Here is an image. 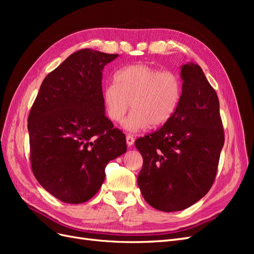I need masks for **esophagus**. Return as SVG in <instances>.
<instances>
[{"instance_id":"obj_1","label":"esophagus","mask_w":254,"mask_h":254,"mask_svg":"<svg viewBox=\"0 0 254 254\" xmlns=\"http://www.w3.org/2000/svg\"><path fill=\"white\" fill-rule=\"evenodd\" d=\"M126 143H127V145L128 146H131V145H133V143H134V137L132 136V135H127L126 136Z\"/></svg>"}]
</instances>
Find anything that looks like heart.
I'll return each instance as SVG.
<instances>
[{
  "instance_id": "1",
  "label": "heart",
  "mask_w": 254,
  "mask_h": 254,
  "mask_svg": "<svg viewBox=\"0 0 254 254\" xmlns=\"http://www.w3.org/2000/svg\"><path fill=\"white\" fill-rule=\"evenodd\" d=\"M182 95L178 75L148 64L126 66L115 75V83L107 84L103 101L108 118L121 123L130 108L132 112L124 122L128 131H139L162 126L175 114Z\"/></svg>"
}]
</instances>
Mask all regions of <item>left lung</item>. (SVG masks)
Here are the masks:
<instances>
[{
  "label": "left lung",
  "instance_id": "1",
  "mask_svg": "<svg viewBox=\"0 0 254 254\" xmlns=\"http://www.w3.org/2000/svg\"><path fill=\"white\" fill-rule=\"evenodd\" d=\"M181 77L182 95L173 118L134 143L143 157L141 193L163 212L187 209L210 190L225 143L218 97L202 68L184 64Z\"/></svg>",
  "mask_w": 254,
  "mask_h": 254
}]
</instances>
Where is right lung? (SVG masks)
<instances>
[{
    "label": "right lung",
    "mask_w": 254,
    "mask_h": 254,
    "mask_svg": "<svg viewBox=\"0 0 254 254\" xmlns=\"http://www.w3.org/2000/svg\"><path fill=\"white\" fill-rule=\"evenodd\" d=\"M118 56L91 49L73 53L47 75L29 111L33 174L63 202L88 201L102 187L106 165L127 150L103 101V68Z\"/></svg>",
    "instance_id": "1"
}]
</instances>
